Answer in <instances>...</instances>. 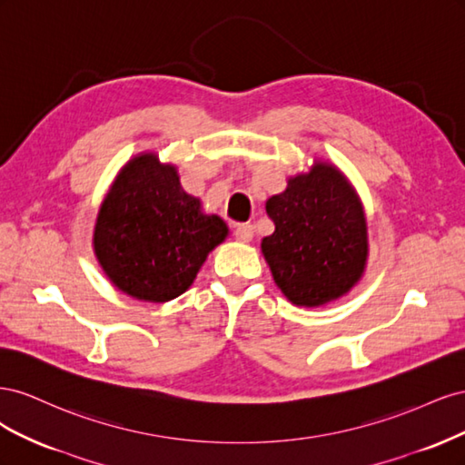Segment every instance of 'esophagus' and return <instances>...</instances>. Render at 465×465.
Masks as SVG:
<instances>
[{
	"mask_svg": "<svg viewBox=\"0 0 465 465\" xmlns=\"http://www.w3.org/2000/svg\"><path fill=\"white\" fill-rule=\"evenodd\" d=\"M234 236H236L238 242H252V238H254V227H252V224H248V223L236 224Z\"/></svg>",
	"mask_w": 465,
	"mask_h": 465,
	"instance_id": "obj_1",
	"label": "esophagus"
}]
</instances>
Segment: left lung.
<instances>
[{
	"instance_id": "1",
	"label": "left lung",
	"mask_w": 465,
	"mask_h": 465,
	"mask_svg": "<svg viewBox=\"0 0 465 465\" xmlns=\"http://www.w3.org/2000/svg\"><path fill=\"white\" fill-rule=\"evenodd\" d=\"M275 231L262 238V254L287 301L326 306L353 289L369 262V227L355 186L330 161L314 159L308 173L265 202Z\"/></svg>"
}]
</instances>
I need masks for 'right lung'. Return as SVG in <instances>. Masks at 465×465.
Here are the masks:
<instances>
[{"label":"right lung","mask_w":465,"mask_h":465,"mask_svg":"<svg viewBox=\"0 0 465 465\" xmlns=\"http://www.w3.org/2000/svg\"><path fill=\"white\" fill-rule=\"evenodd\" d=\"M229 236L219 215L180 184L178 168L143 151L125 163L98 209L93 250L118 291L168 302L193 283L209 252Z\"/></svg>","instance_id":"1"}]
</instances>
